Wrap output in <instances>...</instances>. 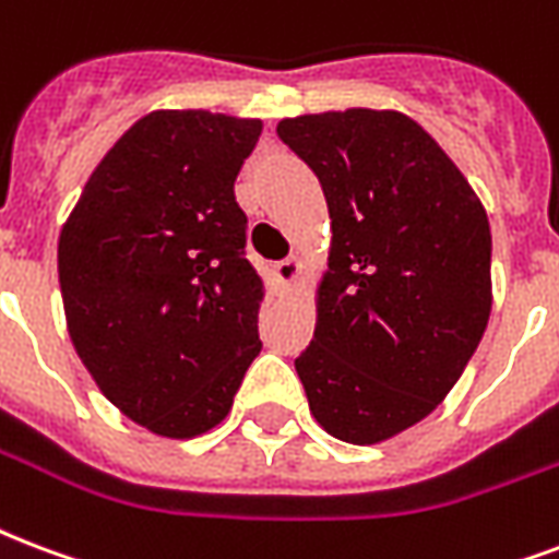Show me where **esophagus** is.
I'll use <instances>...</instances> for the list:
<instances>
[{
    "mask_svg": "<svg viewBox=\"0 0 559 559\" xmlns=\"http://www.w3.org/2000/svg\"><path fill=\"white\" fill-rule=\"evenodd\" d=\"M301 270H305V266H301L298 258H287V261H281L278 266H275V278H278V284L289 287V284H296Z\"/></svg>",
    "mask_w": 559,
    "mask_h": 559,
    "instance_id": "esophagus-1",
    "label": "esophagus"
}]
</instances>
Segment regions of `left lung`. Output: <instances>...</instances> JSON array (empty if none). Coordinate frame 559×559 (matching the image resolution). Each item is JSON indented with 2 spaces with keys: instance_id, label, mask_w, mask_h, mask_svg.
<instances>
[{
  "instance_id": "obj_1",
  "label": "left lung",
  "mask_w": 559,
  "mask_h": 559,
  "mask_svg": "<svg viewBox=\"0 0 559 559\" xmlns=\"http://www.w3.org/2000/svg\"><path fill=\"white\" fill-rule=\"evenodd\" d=\"M278 138L317 173L331 219L296 372L331 437L378 445L437 411L487 331V211L402 110L301 114L281 119Z\"/></svg>"
}]
</instances>
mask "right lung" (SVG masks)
I'll use <instances>...</instances> for the list:
<instances>
[{"label": "right lung", "mask_w": 559, "mask_h": 559, "mask_svg": "<svg viewBox=\"0 0 559 559\" xmlns=\"http://www.w3.org/2000/svg\"><path fill=\"white\" fill-rule=\"evenodd\" d=\"M261 119L152 110L110 146L58 237L67 331L119 413L193 440L261 352L263 278L234 181Z\"/></svg>", "instance_id": "add662e5"}]
</instances>
